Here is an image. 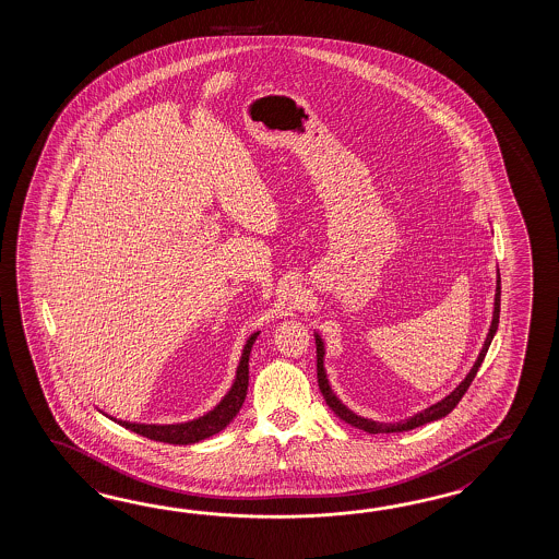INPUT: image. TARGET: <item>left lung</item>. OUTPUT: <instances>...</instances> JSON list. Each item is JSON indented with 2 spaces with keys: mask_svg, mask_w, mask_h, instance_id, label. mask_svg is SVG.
<instances>
[{
  "mask_svg": "<svg viewBox=\"0 0 559 559\" xmlns=\"http://www.w3.org/2000/svg\"><path fill=\"white\" fill-rule=\"evenodd\" d=\"M499 296H501V280H499L498 272L491 325H489L486 342L481 345V349H479V354H477V359H475L474 366H472V369L467 371V376L462 380V383H460L453 392L448 393L443 400H440L438 404L429 405L426 409L417 412V414H414L412 417H407V419H400V421H376V419L357 416L356 412H352V409H349V407H347V405H345L344 402L335 395V392L332 390V383L328 380L325 366H323V361H325V344H323L320 333L313 332V335H316V347H318V383H320V390L321 393H323L325 404L330 405L333 414L340 417V419H344L345 424H349V426H354V428L357 429H364V431H368V433H400V431H409V429L426 426L429 421H436V419H441V417L448 416V414L452 412L453 407L460 404V400L464 397V393L467 392L469 383L474 381L475 373H477V369L481 366V361H484V357H486L487 349H489V344H491L493 335L498 332Z\"/></svg>",
  "mask_w": 559,
  "mask_h": 559,
  "instance_id": "obj_1",
  "label": "left lung"
}]
</instances>
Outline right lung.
I'll use <instances>...</instances> for the list:
<instances>
[{"label": "right lung", "mask_w": 559, "mask_h": 559, "mask_svg": "<svg viewBox=\"0 0 559 559\" xmlns=\"http://www.w3.org/2000/svg\"><path fill=\"white\" fill-rule=\"evenodd\" d=\"M258 335H260V332H253L246 340L231 388L219 400V404H215L214 409H210L203 416L190 419V421H181V424H138V421H128V419L109 416V414H104L102 409H99V414L109 417L121 428L130 429L133 433H140L143 438L174 443V445H191V443H198V441L205 440V438H212V436L219 433L222 429L229 426V421L238 416V412L243 405L246 393H248V381H250L251 347L255 344Z\"/></svg>", "instance_id": "obj_1"}]
</instances>
